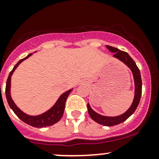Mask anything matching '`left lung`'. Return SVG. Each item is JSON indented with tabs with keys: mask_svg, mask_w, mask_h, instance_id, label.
<instances>
[{
	"mask_svg": "<svg viewBox=\"0 0 159 159\" xmlns=\"http://www.w3.org/2000/svg\"><path fill=\"white\" fill-rule=\"evenodd\" d=\"M106 47L111 52L114 53V57L120 60L121 61H122L123 63L125 64V65L129 67L130 70L132 72L133 78H134V100H133V102L132 104H131V106H130V108L126 111L124 114H122V115L115 117L104 116V115H99L97 112L94 111L91 108L89 104H88L87 106L88 111H89V114L90 117H91L94 121H96V122L98 123V124L102 125L113 126L125 121L126 119H128L134 111H135L136 108H137L138 105H139V102H140L141 95H142V78H141L140 70H139V68H138L137 65H136L135 62H134V60L130 57V55L127 52L121 51V50L116 48L111 47V46L106 45Z\"/></svg>",
	"mask_w": 159,
	"mask_h": 159,
	"instance_id": "obj_1",
	"label": "left lung"
}]
</instances>
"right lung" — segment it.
Wrapping results in <instances>:
<instances>
[{
  "instance_id": "obj_1",
  "label": "right lung",
  "mask_w": 159,
  "mask_h": 159,
  "mask_svg": "<svg viewBox=\"0 0 159 159\" xmlns=\"http://www.w3.org/2000/svg\"><path fill=\"white\" fill-rule=\"evenodd\" d=\"M31 55L32 54H29L27 57H25V58L19 61L16 64L15 66L14 67L12 70L10 72L8 78H7V83H6V98H7V103H8L10 108L13 110V111L15 113V115H17L21 121H23L24 122L29 125L30 126H33V127L44 128L47 127V126L53 125L54 124L57 123V121H60L61 118L63 116L64 111H65V102H66V100L67 98H68V95H69L70 93L71 92L72 89L68 90V91L63 93V94L59 97V98L57 99L56 103L54 104L48 111H45L44 113L41 114V115H34H34H27L25 112L22 111L20 108H17V106L15 105V103H14V101L12 100L11 96V76H12L13 73H14V71L15 70L16 68H17V66H18L23 61L28 58V57Z\"/></svg>"
}]
</instances>
